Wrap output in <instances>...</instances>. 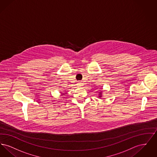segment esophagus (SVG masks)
<instances>
[{
	"mask_svg": "<svg viewBox=\"0 0 157 157\" xmlns=\"http://www.w3.org/2000/svg\"><path fill=\"white\" fill-rule=\"evenodd\" d=\"M77 84H78V85L79 86H81L83 85V83H82L81 82H78Z\"/></svg>",
	"mask_w": 157,
	"mask_h": 157,
	"instance_id": "obj_1",
	"label": "esophagus"
}]
</instances>
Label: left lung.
<instances>
[{
	"label": "left lung",
	"instance_id": "8db88e82",
	"mask_svg": "<svg viewBox=\"0 0 157 157\" xmlns=\"http://www.w3.org/2000/svg\"><path fill=\"white\" fill-rule=\"evenodd\" d=\"M100 97H101V96H100Z\"/></svg>",
	"mask_w": 157,
	"mask_h": 157
}]
</instances>
